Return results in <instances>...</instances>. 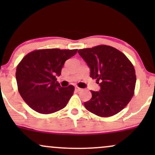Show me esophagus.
<instances>
[{"label":"esophagus","instance_id":"esophagus-1","mask_svg":"<svg viewBox=\"0 0 155 155\" xmlns=\"http://www.w3.org/2000/svg\"><path fill=\"white\" fill-rule=\"evenodd\" d=\"M75 90H76V92H80V91H81V89L79 88V87H76Z\"/></svg>","mask_w":155,"mask_h":155}]
</instances>
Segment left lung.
<instances>
[{"label":"left lung","mask_w":155,"mask_h":155,"mask_svg":"<svg viewBox=\"0 0 155 155\" xmlns=\"http://www.w3.org/2000/svg\"><path fill=\"white\" fill-rule=\"evenodd\" d=\"M78 53L97 79L100 90H91L92 98L84 103L89 111L99 117L113 116L128 104L134 94L136 71L128 58L107 45L79 49Z\"/></svg>","instance_id":"left-lung-1"}]
</instances>
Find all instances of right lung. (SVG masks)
I'll return each instance as SVG.
<instances>
[{
  "mask_svg": "<svg viewBox=\"0 0 155 155\" xmlns=\"http://www.w3.org/2000/svg\"><path fill=\"white\" fill-rule=\"evenodd\" d=\"M76 52L77 49H39L23 58L17 65L16 79L21 97L32 109L47 114L65 107L74 87H62L56 77L61 74L65 62Z\"/></svg>",
  "mask_w": 155,
  "mask_h": 155,
  "instance_id": "obj_1",
  "label": "right lung"
}]
</instances>
